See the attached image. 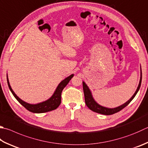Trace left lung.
<instances>
[{
	"label": "left lung",
	"instance_id": "left-lung-1",
	"mask_svg": "<svg viewBox=\"0 0 148 148\" xmlns=\"http://www.w3.org/2000/svg\"><path fill=\"white\" fill-rule=\"evenodd\" d=\"M141 82H142V71H141V75H140V82H139V84L137 89L135 91V93L134 95L132 96V98H131L128 101H127L126 103H124V104H122L121 106H119L117 108H107L105 107L101 106L99 104H97V103L95 101L93 97L91 95V91L90 90V89L88 88L87 85L84 82H82L83 84V90H84V98H85V102L87 106L90 109L91 111H94V112L98 113L100 114H103V115H113V114L117 113L119 111L122 110V109L124 108L126 106L130 104L131 101L134 99V97L137 93V92L138 91L139 89H140V85H141Z\"/></svg>",
	"mask_w": 148,
	"mask_h": 148
}]
</instances>
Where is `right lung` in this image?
Masks as SVG:
<instances>
[{
  "label": "right lung",
  "mask_w": 148,
  "mask_h": 148,
  "mask_svg": "<svg viewBox=\"0 0 148 148\" xmlns=\"http://www.w3.org/2000/svg\"><path fill=\"white\" fill-rule=\"evenodd\" d=\"M73 77V75L72 74L70 76L67 77L64 80L61 82L59 85L58 86L57 88L55 90L54 94L53 95V96L46 100L45 102L39 103V104H29L28 103L25 102L23 100H22L21 99H19L18 97L16 95V94L14 93V91L12 90V88L10 85L9 80L8 79L7 76V81H8V84L9 86V88L10 91H12V94L13 96L15 97V99L18 100L21 104H22L23 106L28 111H31L32 113H45L48 112V111H50L52 110H54L55 109H57L61 103V93H62V91L63 89L66 87V86L68 84V82H69L72 77Z\"/></svg>",
  "instance_id": "1"
}]
</instances>
